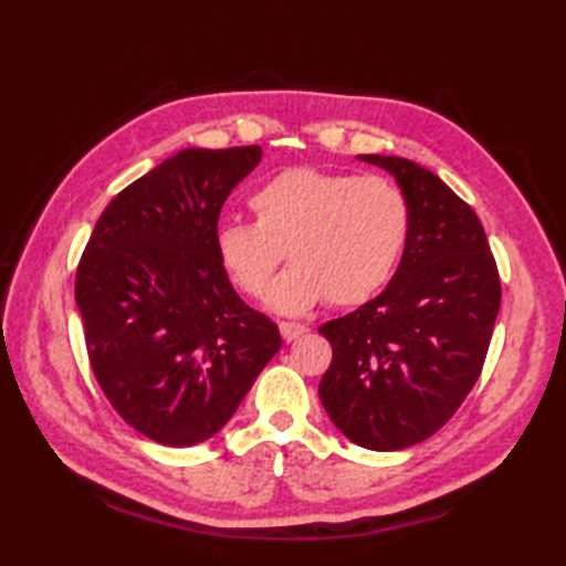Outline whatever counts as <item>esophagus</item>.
Instances as JSON below:
<instances>
[{"label":"esophagus","instance_id":"esophagus-1","mask_svg":"<svg viewBox=\"0 0 566 566\" xmlns=\"http://www.w3.org/2000/svg\"><path fill=\"white\" fill-rule=\"evenodd\" d=\"M280 333H282V338H284L286 343H292V340H296V338H302L304 333H308V328L304 326V323L282 321V323H280Z\"/></svg>","mask_w":566,"mask_h":566}]
</instances>
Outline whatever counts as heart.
<instances>
[{
    "label": "heart",
    "instance_id": "1",
    "mask_svg": "<svg viewBox=\"0 0 566 566\" xmlns=\"http://www.w3.org/2000/svg\"><path fill=\"white\" fill-rule=\"evenodd\" d=\"M255 221L228 219L213 231V252L240 294L258 298L286 258L294 264L272 282L268 304L298 316L328 298L359 306L389 284L411 233L403 191L379 175L290 167L252 191Z\"/></svg>",
    "mask_w": 566,
    "mask_h": 566
}]
</instances>
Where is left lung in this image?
<instances>
[{"instance_id":"8db88e82","label":"left lung","mask_w":566,"mask_h":566,"mask_svg":"<svg viewBox=\"0 0 566 566\" xmlns=\"http://www.w3.org/2000/svg\"><path fill=\"white\" fill-rule=\"evenodd\" d=\"M359 160L399 182L411 233L387 290L318 328L333 345L318 396L347 440L391 452L438 432L472 391L501 280L482 221L438 175L391 155Z\"/></svg>"}]
</instances>
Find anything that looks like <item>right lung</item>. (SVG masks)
<instances>
[{"label":"right lung","instance_id":"add662e5","mask_svg":"<svg viewBox=\"0 0 566 566\" xmlns=\"http://www.w3.org/2000/svg\"><path fill=\"white\" fill-rule=\"evenodd\" d=\"M260 158V146L179 150L118 191L77 264L94 377L130 428L170 448L219 432L282 345L213 252L223 201Z\"/></svg>","mask_w":566,"mask_h":566}]
</instances>
